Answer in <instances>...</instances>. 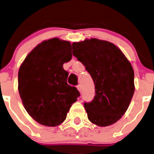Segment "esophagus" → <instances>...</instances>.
I'll list each match as a JSON object with an SVG mask.
<instances>
[{
  "instance_id": "34e87169",
  "label": "esophagus",
  "mask_w": 154,
  "mask_h": 154,
  "mask_svg": "<svg viewBox=\"0 0 154 154\" xmlns=\"http://www.w3.org/2000/svg\"><path fill=\"white\" fill-rule=\"evenodd\" d=\"M77 89H78L79 92H81V91H82V87H81V86H80V85H78V86H77Z\"/></svg>"
}]
</instances>
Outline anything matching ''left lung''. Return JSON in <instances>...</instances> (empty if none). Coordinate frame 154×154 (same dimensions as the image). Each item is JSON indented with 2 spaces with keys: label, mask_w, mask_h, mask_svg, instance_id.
Masks as SVG:
<instances>
[{
  "label": "left lung",
  "mask_w": 154,
  "mask_h": 154,
  "mask_svg": "<svg viewBox=\"0 0 154 154\" xmlns=\"http://www.w3.org/2000/svg\"><path fill=\"white\" fill-rule=\"evenodd\" d=\"M73 56L90 74L95 95L84 107L89 121L107 126L126 113L135 92L134 71L123 52L106 41L91 38L72 44Z\"/></svg>",
  "instance_id": "1"
}]
</instances>
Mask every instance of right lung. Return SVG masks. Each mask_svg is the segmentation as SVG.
<instances>
[{
	"label": "right lung",
	"instance_id": "1",
	"mask_svg": "<svg viewBox=\"0 0 154 154\" xmlns=\"http://www.w3.org/2000/svg\"><path fill=\"white\" fill-rule=\"evenodd\" d=\"M72 58L69 41L57 37L43 41L26 56L18 73V89L28 114L40 124L63 123L80 92L67 83L63 64Z\"/></svg>",
	"mask_w": 154,
	"mask_h": 154
}]
</instances>
